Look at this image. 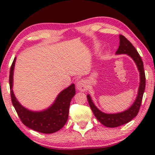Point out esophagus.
Wrapping results in <instances>:
<instances>
[{
    "label": "esophagus",
    "mask_w": 155,
    "mask_h": 155,
    "mask_svg": "<svg viewBox=\"0 0 155 155\" xmlns=\"http://www.w3.org/2000/svg\"><path fill=\"white\" fill-rule=\"evenodd\" d=\"M76 85H77L78 90L81 91V92H84L87 90V88L85 80H80L79 81H78Z\"/></svg>",
    "instance_id": "1"
}]
</instances>
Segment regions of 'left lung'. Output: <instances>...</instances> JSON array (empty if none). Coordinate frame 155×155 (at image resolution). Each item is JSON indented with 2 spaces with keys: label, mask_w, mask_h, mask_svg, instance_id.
<instances>
[{
  "label": "left lung",
  "mask_w": 155,
  "mask_h": 155,
  "mask_svg": "<svg viewBox=\"0 0 155 155\" xmlns=\"http://www.w3.org/2000/svg\"><path fill=\"white\" fill-rule=\"evenodd\" d=\"M119 40V47H118L116 54H128L134 60L137 66V68H138L140 75V83L138 94H137L135 102L128 110L121 112V113L114 114L103 113L95 107L90 95L87 96L89 105H90L93 114H94L95 117L101 124L109 127V128H116V127L126 124L127 123L130 122L133 118H135L137 115L140 108L142 99H143V94L145 89V71H144L143 62L140 56L137 51V50L135 49V48L133 46V44L124 36L120 35Z\"/></svg>",
  "instance_id": "obj_1"
}]
</instances>
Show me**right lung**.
Masks as SVG:
<instances>
[{"label": "right lung", "mask_w": 155, "mask_h": 155, "mask_svg": "<svg viewBox=\"0 0 155 155\" xmlns=\"http://www.w3.org/2000/svg\"><path fill=\"white\" fill-rule=\"evenodd\" d=\"M16 58L10 71L9 83L10 97L13 107L21 121L28 128L42 133H53L63 128L68 118L70 104L75 94V84H72L58 94L51 107L41 112H33L25 109L18 102L12 91V75Z\"/></svg>", "instance_id": "add662e5"}]
</instances>
